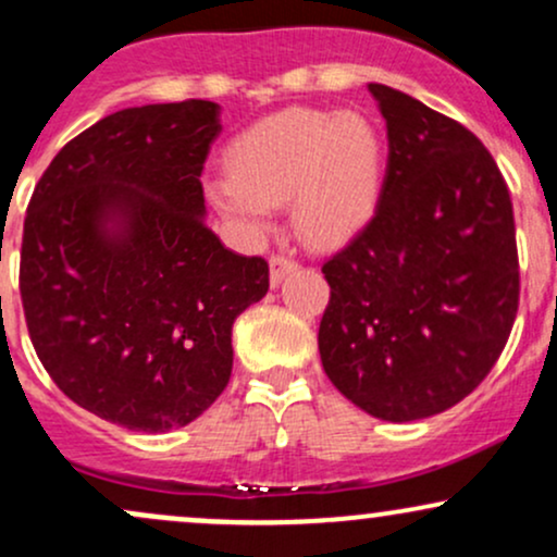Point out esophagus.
Here are the masks:
<instances>
[{
	"label": "esophagus",
	"instance_id": "esophagus-1",
	"mask_svg": "<svg viewBox=\"0 0 557 557\" xmlns=\"http://www.w3.org/2000/svg\"><path fill=\"white\" fill-rule=\"evenodd\" d=\"M298 270V261L293 257H285V253H272L270 257V283L277 287L290 272Z\"/></svg>",
	"mask_w": 557,
	"mask_h": 557
}]
</instances>
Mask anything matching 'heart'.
<instances>
[{
  "label": "heart",
  "instance_id": "heart-1",
  "mask_svg": "<svg viewBox=\"0 0 557 557\" xmlns=\"http://www.w3.org/2000/svg\"><path fill=\"white\" fill-rule=\"evenodd\" d=\"M230 175L209 198L248 233L293 201V225L311 246H343L369 225L385 175V140L367 114L293 107L248 127L230 146Z\"/></svg>",
  "mask_w": 557,
  "mask_h": 557
}]
</instances>
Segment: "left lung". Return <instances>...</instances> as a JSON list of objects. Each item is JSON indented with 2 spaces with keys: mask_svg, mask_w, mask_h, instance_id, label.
Here are the masks:
<instances>
[{
  "mask_svg": "<svg viewBox=\"0 0 557 557\" xmlns=\"http://www.w3.org/2000/svg\"><path fill=\"white\" fill-rule=\"evenodd\" d=\"M387 170L369 225L324 261L319 356L330 382L382 421L443 413L500 359L519 311L513 203L469 127L369 83Z\"/></svg>",
  "mask_w": 557,
  "mask_h": 557,
  "instance_id": "obj_1",
  "label": "left lung"
}]
</instances>
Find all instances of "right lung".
<instances>
[{
    "mask_svg": "<svg viewBox=\"0 0 557 557\" xmlns=\"http://www.w3.org/2000/svg\"><path fill=\"white\" fill-rule=\"evenodd\" d=\"M220 131L203 99L114 112L62 146L25 212L36 356L70 400L125 430L201 417L230 382L233 322L270 290V264L203 222Z\"/></svg>",
    "mask_w": 557,
    "mask_h": 557,
    "instance_id": "obj_1",
    "label": "right lung"
}]
</instances>
